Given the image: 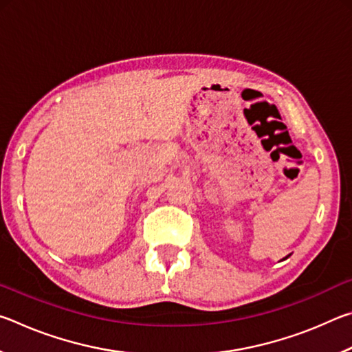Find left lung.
Here are the masks:
<instances>
[{
  "mask_svg": "<svg viewBox=\"0 0 352 352\" xmlns=\"http://www.w3.org/2000/svg\"><path fill=\"white\" fill-rule=\"evenodd\" d=\"M287 258H289V256H285V258H284V259H287Z\"/></svg>",
  "mask_w": 352,
  "mask_h": 352,
  "instance_id": "obj_1",
  "label": "left lung"
}]
</instances>
